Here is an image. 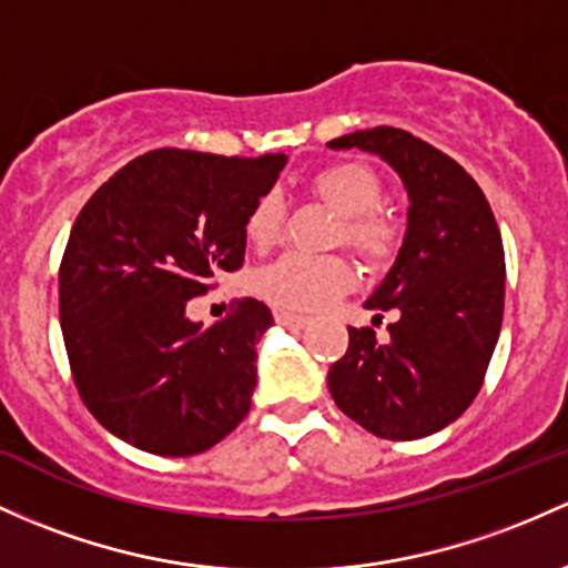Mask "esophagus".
Returning a JSON list of instances; mask_svg holds the SVG:
<instances>
[{"instance_id":"obj_1","label":"esophagus","mask_w":568,"mask_h":568,"mask_svg":"<svg viewBox=\"0 0 568 568\" xmlns=\"http://www.w3.org/2000/svg\"><path fill=\"white\" fill-rule=\"evenodd\" d=\"M274 321H277L280 326H285V328H304V326H307V317L285 313V310H277V313H274Z\"/></svg>"}]
</instances>
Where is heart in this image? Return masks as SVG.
I'll use <instances>...</instances> for the list:
<instances>
[{
	"label": "heart",
	"mask_w": 568,
	"mask_h": 568,
	"mask_svg": "<svg viewBox=\"0 0 568 568\" xmlns=\"http://www.w3.org/2000/svg\"><path fill=\"white\" fill-rule=\"evenodd\" d=\"M313 191L342 215V240L369 264H385L398 247V223L379 210L383 180L358 161H339L313 178ZM285 204L277 191L261 193L247 210L245 236L255 251H266L283 234ZM255 291L280 310L315 313L351 291L353 270L342 258L285 253L255 272Z\"/></svg>",
	"instance_id": "heart-1"
}]
</instances>
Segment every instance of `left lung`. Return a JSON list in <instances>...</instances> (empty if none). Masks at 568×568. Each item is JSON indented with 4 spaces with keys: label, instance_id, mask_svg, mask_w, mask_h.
<instances>
[{
    "label": "left lung",
    "instance_id": "obj_1",
    "mask_svg": "<svg viewBox=\"0 0 568 568\" xmlns=\"http://www.w3.org/2000/svg\"><path fill=\"white\" fill-rule=\"evenodd\" d=\"M328 148L375 153L409 196L407 234L364 307L394 310L388 342L347 328L328 369L336 407L383 439H420L450 426L483 388L504 317V245L494 210L469 172L404 129L375 126Z\"/></svg>",
    "mask_w": 568,
    "mask_h": 568
}]
</instances>
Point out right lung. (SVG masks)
Returning a JSON list of instances; mask_svg holds the SVG:
<instances>
[{"mask_svg":"<svg viewBox=\"0 0 568 568\" xmlns=\"http://www.w3.org/2000/svg\"><path fill=\"white\" fill-rule=\"evenodd\" d=\"M288 155L161 148L118 170L80 210L59 270V317L89 413L155 456H196L251 409L264 302L202 328L193 296L245 261V217Z\"/></svg>","mask_w":568,"mask_h":568,"instance_id":"1","label":"right lung"}]
</instances>
